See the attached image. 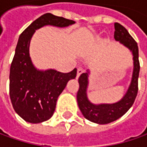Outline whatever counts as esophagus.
Segmentation results:
<instances>
[{"label": "esophagus", "mask_w": 147, "mask_h": 147, "mask_svg": "<svg viewBox=\"0 0 147 147\" xmlns=\"http://www.w3.org/2000/svg\"><path fill=\"white\" fill-rule=\"evenodd\" d=\"M82 73H83V69L82 68H78V69H77V78H78Z\"/></svg>", "instance_id": "esophagus-1"}]
</instances>
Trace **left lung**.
<instances>
[{
	"mask_svg": "<svg viewBox=\"0 0 147 147\" xmlns=\"http://www.w3.org/2000/svg\"><path fill=\"white\" fill-rule=\"evenodd\" d=\"M115 39L127 48L133 54V69L130 84L123 96L115 103H100L94 104L90 101L88 96V88L89 85L88 77L90 70L87 69L79 76V89L77 93V101L82 115L88 120L98 124H106L115 121L123 115L131 108L138 91V76L140 65L138 60V43L127 29L119 24H115Z\"/></svg>",
	"mask_w": 147,
	"mask_h": 147,
	"instance_id": "obj_1",
	"label": "left lung"
}]
</instances>
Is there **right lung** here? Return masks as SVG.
<instances>
[{"label": "right lung", "instance_id": "right-lung-1", "mask_svg": "<svg viewBox=\"0 0 147 147\" xmlns=\"http://www.w3.org/2000/svg\"><path fill=\"white\" fill-rule=\"evenodd\" d=\"M74 24V20L47 13L33 21L19 37L9 70V97L15 112L26 122L39 123L50 119L67 82L77 75L76 69L64 74L35 67L29 53L32 37L44 26L66 28Z\"/></svg>", "mask_w": 147, "mask_h": 147}]
</instances>
